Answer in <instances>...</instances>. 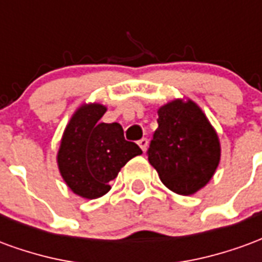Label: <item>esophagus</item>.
Here are the masks:
<instances>
[{
    "label": "esophagus",
    "mask_w": 262,
    "mask_h": 262,
    "mask_svg": "<svg viewBox=\"0 0 262 262\" xmlns=\"http://www.w3.org/2000/svg\"><path fill=\"white\" fill-rule=\"evenodd\" d=\"M137 144L140 146V148H142L143 151H146V150H147V146H148V140L146 139V137H143V139H140V140L137 142Z\"/></svg>",
    "instance_id": "1"
}]
</instances>
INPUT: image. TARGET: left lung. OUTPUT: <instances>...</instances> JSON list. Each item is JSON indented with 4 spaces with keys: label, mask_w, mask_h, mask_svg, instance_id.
I'll return each mask as SVG.
<instances>
[{
    "label": "left lung",
    "mask_w": 262,
    "mask_h": 262,
    "mask_svg": "<svg viewBox=\"0 0 262 262\" xmlns=\"http://www.w3.org/2000/svg\"><path fill=\"white\" fill-rule=\"evenodd\" d=\"M159 127L147 156L161 182L178 195H192L208 184L220 163V140L192 99L160 106Z\"/></svg>",
    "instance_id": "1"
}]
</instances>
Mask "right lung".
Wrapping results in <instances>:
<instances>
[{"mask_svg": "<svg viewBox=\"0 0 262 262\" xmlns=\"http://www.w3.org/2000/svg\"><path fill=\"white\" fill-rule=\"evenodd\" d=\"M106 106L82 103L67 123L57 151V165L67 187L81 198L97 199L109 192V181L142 150L127 142L119 123H103Z\"/></svg>", "mask_w": 262, "mask_h": 262, "instance_id": "obj_1", "label": "right lung"}]
</instances>
